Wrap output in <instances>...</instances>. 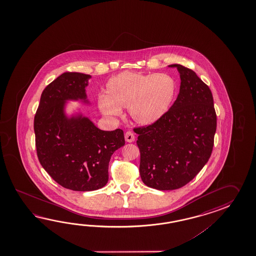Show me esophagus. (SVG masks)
<instances>
[{"mask_svg":"<svg viewBox=\"0 0 256 256\" xmlns=\"http://www.w3.org/2000/svg\"><path fill=\"white\" fill-rule=\"evenodd\" d=\"M124 138H126V142H132L134 141L136 136H134L132 132L128 130V132H126V134H124Z\"/></svg>","mask_w":256,"mask_h":256,"instance_id":"34e87169","label":"esophagus"}]
</instances>
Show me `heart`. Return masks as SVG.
Returning <instances> with one entry per match:
<instances>
[{
  "instance_id": "heart-1",
  "label": "heart",
  "mask_w": 256,
  "mask_h": 256,
  "mask_svg": "<svg viewBox=\"0 0 256 256\" xmlns=\"http://www.w3.org/2000/svg\"><path fill=\"white\" fill-rule=\"evenodd\" d=\"M174 93L176 83L169 75L126 71L110 78L106 95L98 100V108L108 116H117L120 108H127L132 120L148 126L168 112Z\"/></svg>"
}]
</instances>
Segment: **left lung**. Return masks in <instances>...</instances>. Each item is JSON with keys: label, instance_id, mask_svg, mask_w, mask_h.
Segmentation results:
<instances>
[{"label": "left lung", "instance_id": "8db88e82", "mask_svg": "<svg viewBox=\"0 0 256 256\" xmlns=\"http://www.w3.org/2000/svg\"><path fill=\"white\" fill-rule=\"evenodd\" d=\"M168 66L180 72L178 98L160 120L134 129L142 180L158 190L180 188L198 174L210 158L217 128L210 88L190 68Z\"/></svg>", "mask_w": 256, "mask_h": 256}]
</instances>
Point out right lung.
<instances>
[{"label": "right lung", "instance_id": "obj_1", "mask_svg": "<svg viewBox=\"0 0 256 256\" xmlns=\"http://www.w3.org/2000/svg\"><path fill=\"white\" fill-rule=\"evenodd\" d=\"M92 76L65 72L44 90L34 115V130L41 166L65 188L92 191L109 180L112 154L124 146V130H102L82 114L68 117L66 100L88 104L85 88Z\"/></svg>", "mask_w": 256, "mask_h": 256}]
</instances>
